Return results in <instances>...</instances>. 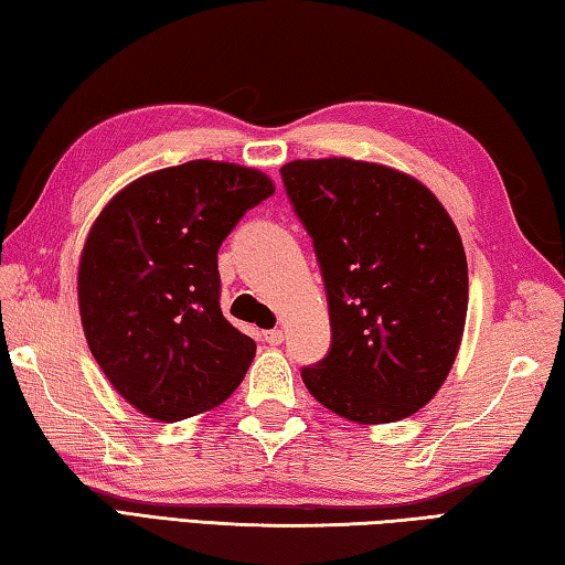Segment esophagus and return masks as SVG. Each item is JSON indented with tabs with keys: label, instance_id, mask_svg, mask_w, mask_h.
Listing matches in <instances>:
<instances>
[{
	"label": "esophagus",
	"instance_id": "34e87169",
	"mask_svg": "<svg viewBox=\"0 0 565 565\" xmlns=\"http://www.w3.org/2000/svg\"><path fill=\"white\" fill-rule=\"evenodd\" d=\"M264 340H267L269 345H281V342H284V330H279V328L267 330V333H264Z\"/></svg>",
	"mask_w": 565,
	"mask_h": 565
}]
</instances>
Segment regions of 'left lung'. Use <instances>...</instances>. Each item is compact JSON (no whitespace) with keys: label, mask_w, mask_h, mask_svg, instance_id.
<instances>
[{"label":"left lung","mask_w":565,"mask_h":565,"mask_svg":"<svg viewBox=\"0 0 565 565\" xmlns=\"http://www.w3.org/2000/svg\"><path fill=\"white\" fill-rule=\"evenodd\" d=\"M313 237L333 345L301 370L306 390L358 424H394L444 386L468 316V262L446 207L390 166L298 159L281 166Z\"/></svg>","instance_id":"left-lung-1"}]
</instances>
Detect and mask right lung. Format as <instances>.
<instances>
[{"mask_svg":"<svg viewBox=\"0 0 565 565\" xmlns=\"http://www.w3.org/2000/svg\"><path fill=\"white\" fill-rule=\"evenodd\" d=\"M271 193L267 173L195 159L121 188L87 232L77 267L87 348L153 422L210 412L245 380L257 345L220 311L217 249Z\"/></svg>","mask_w":565,"mask_h":565,"instance_id":"obj_1","label":"right lung"}]
</instances>
